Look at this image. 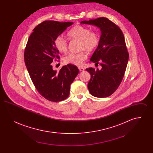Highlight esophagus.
Here are the masks:
<instances>
[{"label":"esophagus","mask_w":153,"mask_h":153,"mask_svg":"<svg viewBox=\"0 0 153 153\" xmlns=\"http://www.w3.org/2000/svg\"><path fill=\"white\" fill-rule=\"evenodd\" d=\"M79 69L80 71H83L84 69V68H82V67H81V66H79Z\"/></svg>","instance_id":"1"}]
</instances>
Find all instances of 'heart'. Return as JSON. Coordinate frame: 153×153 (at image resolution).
Masks as SVG:
<instances>
[{
    "instance_id": "heart-1",
    "label": "heart",
    "mask_w": 153,
    "mask_h": 153,
    "mask_svg": "<svg viewBox=\"0 0 153 153\" xmlns=\"http://www.w3.org/2000/svg\"><path fill=\"white\" fill-rule=\"evenodd\" d=\"M67 36L71 40H79L77 53H70L64 57L66 64L80 66L86 58L84 51L92 52L95 51L100 42V36L96 31H91L90 29L81 25H76L70 30ZM54 46L61 53H65L68 48V42L62 36H57L54 41Z\"/></svg>"
}]
</instances>
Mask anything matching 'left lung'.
Wrapping results in <instances>:
<instances>
[{"label": "left lung", "instance_id": "obj_1", "mask_svg": "<svg viewBox=\"0 0 153 153\" xmlns=\"http://www.w3.org/2000/svg\"><path fill=\"white\" fill-rule=\"evenodd\" d=\"M81 23L94 25L101 31L100 42L90 61L100 64L102 69H86L91 74L88 88L95 97H108L120 84L128 61L123 34L119 26L104 17L83 21Z\"/></svg>", "mask_w": 153, "mask_h": 153}]
</instances>
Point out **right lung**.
<instances>
[{
  "label": "right lung",
  "instance_id": "obj_1",
  "mask_svg": "<svg viewBox=\"0 0 153 153\" xmlns=\"http://www.w3.org/2000/svg\"><path fill=\"white\" fill-rule=\"evenodd\" d=\"M73 22L45 21L33 30L25 50V65L38 92L46 99L57 102L69 95L71 84L79 73L76 66L68 64L59 71L51 63L59 59L54 41Z\"/></svg>",
  "mask_w": 153,
  "mask_h": 153
}]
</instances>
